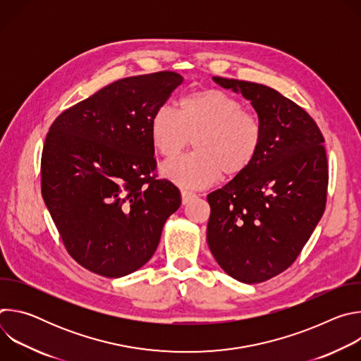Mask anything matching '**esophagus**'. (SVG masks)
Returning <instances> with one entry per match:
<instances>
[{
	"label": "esophagus",
	"mask_w": 361,
	"mask_h": 361,
	"mask_svg": "<svg viewBox=\"0 0 361 361\" xmlns=\"http://www.w3.org/2000/svg\"><path fill=\"white\" fill-rule=\"evenodd\" d=\"M197 195L194 194V192H191V191H187V190H183L181 191V200H183V204L185 205V204H188L191 200H194Z\"/></svg>",
	"instance_id": "obj_1"
}]
</instances>
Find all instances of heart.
I'll return each mask as SVG.
<instances>
[{"mask_svg": "<svg viewBox=\"0 0 361 361\" xmlns=\"http://www.w3.org/2000/svg\"><path fill=\"white\" fill-rule=\"evenodd\" d=\"M178 113L169 106L151 116V142L160 156L174 159L194 138L195 151L161 167L166 178L185 188H204L243 174L262 148L263 128L231 94L204 88L184 95Z\"/></svg>", "mask_w": 361, "mask_h": 361, "instance_id": "b5f03b06", "label": "heart"}]
</instances>
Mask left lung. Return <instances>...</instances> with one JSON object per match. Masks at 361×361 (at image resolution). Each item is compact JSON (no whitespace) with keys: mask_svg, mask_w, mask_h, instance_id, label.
Returning a JSON list of instances; mask_svg holds the SVG:
<instances>
[{"mask_svg":"<svg viewBox=\"0 0 361 361\" xmlns=\"http://www.w3.org/2000/svg\"><path fill=\"white\" fill-rule=\"evenodd\" d=\"M213 80L251 101L263 140L252 164L207 195V243L228 276L245 284L263 283L295 262L324 213V137L310 114L274 88Z\"/></svg>","mask_w":361,"mask_h":361,"instance_id":"obj_1","label":"left lung"}]
</instances>
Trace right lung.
I'll list each match as a JSON object with an SVG mask.
<instances>
[{
    "instance_id": "right-lung-1",
    "label": "right lung",
    "mask_w": 361,
    "mask_h": 361,
    "mask_svg": "<svg viewBox=\"0 0 361 361\" xmlns=\"http://www.w3.org/2000/svg\"><path fill=\"white\" fill-rule=\"evenodd\" d=\"M174 71L121 78L63 111L41 156V192L73 259L102 277L142 267L180 190L157 178L151 116L183 82Z\"/></svg>"
}]
</instances>
